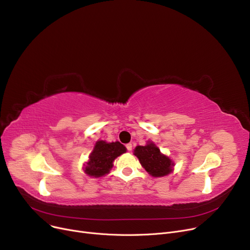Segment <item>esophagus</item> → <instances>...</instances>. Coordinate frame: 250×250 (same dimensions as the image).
Masks as SVG:
<instances>
[{
  "mask_svg": "<svg viewBox=\"0 0 250 250\" xmlns=\"http://www.w3.org/2000/svg\"><path fill=\"white\" fill-rule=\"evenodd\" d=\"M126 149H127L128 152L132 151V150H133V145H132V144H127V145H126Z\"/></svg>",
  "mask_w": 250,
  "mask_h": 250,
  "instance_id": "esophagus-1",
  "label": "esophagus"
}]
</instances>
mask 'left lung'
Returning <instances> with one entry per match:
<instances>
[{"label": "left lung", "instance_id": "obj_1", "mask_svg": "<svg viewBox=\"0 0 250 250\" xmlns=\"http://www.w3.org/2000/svg\"><path fill=\"white\" fill-rule=\"evenodd\" d=\"M134 154L146 171L154 177L165 176L172 172L173 161L162 154L153 142H148L146 146H137Z\"/></svg>", "mask_w": 250, "mask_h": 250}]
</instances>
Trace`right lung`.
Wrapping results in <instances>:
<instances>
[{
  "label": "right lung",
  "instance_id": "right-lung-1",
  "mask_svg": "<svg viewBox=\"0 0 250 250\" xmlns=\"http://www.w3.org/2000/svg\"><path fill=\"white\" fill-rule=\"evenodd\" d=\"M125 152L126 148L120 142L98 141L89 156L84 171L91 177H101L107 174L113 166L114 159Z\"/></svg>",
  "mask_w": 250,
  "mask_h": 250
}]
</instances>
